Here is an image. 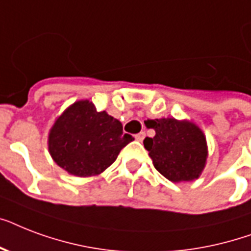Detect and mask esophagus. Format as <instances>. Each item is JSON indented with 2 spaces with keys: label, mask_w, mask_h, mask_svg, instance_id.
Segmentation results:
<instances>
[{
  "label": "esophagus",
  "mask_w": 251,
  "mask_h": 251,
  "mask_svg": "<svg viewBox=\"0 0 251 251\" xmlns=\"http://www.w3.org/2000/svg\"><path fill=\"white\" fill-rule=\"evenodd\" d=\"M145 137H146L145 131H141V133L135 135V139H137V141H139V142H142L143 139H145Z\"/></svg>",
  "instance_id": "1"
}]
</instances>
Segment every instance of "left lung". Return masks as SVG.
I'll return each mask as SVG.
<instances>
[{
	"mask_svg": "<svg viewBox=\"0 0 251 251\" xmlns=\"http://www.w3.org/2000/svg\"><path fill=\"white\" fill-rule=\"evenodd\" d=\"M146 126L156 133L143 141L153 167L172 182L198 178L207 159L202 130L191 122L176 118L147 120Z\"/></svg>",
	"mask_w": 251,
	"mask_h": 251,
	"instance_id": "8db88e82",
	"label": "left lung"
}]
</instances>
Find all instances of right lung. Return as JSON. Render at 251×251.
I'll use <instances>...</instances> for the list:
<instances>
[{
  "label": "right lung",
  "mask_w": 251,
  "mask_h": 251,
  "mask_svg": "<svg viewBox=\"0 0 251 251\" xmlns=\"http://www.w3.org/2000/svg\"><path fill=\"white\" fill-rule=\"evenodd\" d=\"M133 139L130 134H124L118 120L82 100L57 118L49 133V152L70 175L90 177L113 164Z\"/></svg>",
  "instance_id": "obj_1"
}]
</instances>
